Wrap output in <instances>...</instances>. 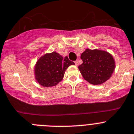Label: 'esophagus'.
Listing matches in <instances>:
<instances>
[{"mask_svg": "<svg viewBox=\"0 0 134 134\" xmlns=\"http://www.w3.org/2000/svg\"><path fill=\"white\" fill-rule=\"evenodd\" d=\"M75 63L76 66H78L79 65V61H78V60H77V61H75Z\"/></svg>", "mask_w": 134, "mask_h": 134, "instance_id": "1", "label": "esophagus"}]
</instances>
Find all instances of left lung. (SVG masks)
<instances>
[{"label": "left lung", "mask_w": 134, "mask_h": 134, "mask_svg": "<svg viewBox=\"0 0 134 134\" xmlns=\"http://www.w3.org/2000/svg\"><path fill=\"white\" fill-rule=\"evenodd\" d=\"M82 63L78 67L83 78L92 85H100L109 79L115 69V61L108 52L87 49L81 54Z\"/></svg>", "instance_id": "8db88e82"}]
</instances>
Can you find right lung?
<instances>
[{
	"label": "right lung",
	"instance_id": "add662e5",
	"mask_svg": "<svg viewBox=\"0 0 134 134\" xmlns=\"http://www.w3.org/2000/svg\"><path fill=\"white\" fill-rule=\"evenodd\" d=\"M75 65L68 57L63 58L56 52L46 53L39 59L35 66V77L43 87H53L63 79L65 70Z\"/></svg>",
	"mask_w": 134,
	"mask_h": 134
}]
</instances>
